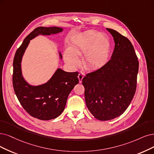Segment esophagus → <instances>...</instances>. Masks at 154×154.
Returning <instances> with one entry per match:
<instances>
[{
  "mask_svg": "<svg viewBox=\"0 0 154 154\" xmlns=\"http://www.w3.org/2000/svg\"><path fill=\"white\" fill-rule=\"evenodd\" d=\"M84 78V75L82 73H79V75H78V79L79 80V82H82V79Z\"/></svg>",
  "mask_w": 154,
  "mask_h": 154,
  "instance_id": "34e87169",
  "label": "esophagus"
}]
</instances>
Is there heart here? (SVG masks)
<instances>
[{
	"instance_id": "obj_1",
	"label": "heart",
	"mask_w": 154,
	"mask_h": 154,
	"mask_svg": "<svg viewBox=\"0 0 154 154\" xmlns=\"http://www.w3.org/2000/svg\"><path fill=\"white\" fill-rule=\"evenodd\" d=\"M112 49L111 41L105 34L94 30L86 31L73 38L71 49L65 53V60L72 68L81 63L78 56H82V63L88 70H96L109 60Z\"/></svg>"
}]
</instances>
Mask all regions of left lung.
<instances>
[{
  "mask_svg": "<svg viewBox=\"0 0 154 154\" xmlns=\"http://www.w3.org/2000/svg\"><path fill=\"white\" fill-rule=\"evenodd\" d=\"M106 30L115 42L111 59L82 81L86 106L100 121L117 117L128 109L136 92L139 67L129 40L114 30Z\"/></svg>",
  "mask_w": 154,
  "mask_h": 154,
  "instance_id": "obj_1",
  "label": "left lung"
}]
</instances>
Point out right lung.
I'll return each mask as SVG.
<instances>
[{
    "label": "right lung",
    "instance_id": "right-lung-1",
    "mask_svg": "<svg viewBox=\"0 0 154 154\" xmlns=\"http://www.w3.org/2000/svg\"><path fill=\"white\" fill-rule=\"evenodd\" d=\"M62 30L63 28L56 26L35 28L25 38L14 57L13 85L14 93L28 114L40 120H51L61 115L65 109L68 95L79 83V73L66 72L59 68L47 83L32 86L22 77L21 58L30 40L39 34L50 35Z\"/></svg>",
    "mask_w": 154,
    "mask_h": 154
}]
</instances>
